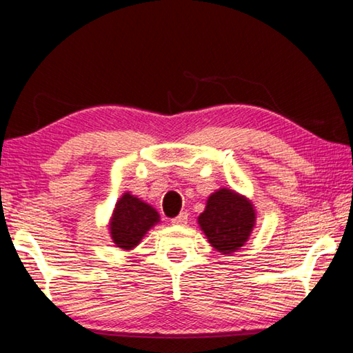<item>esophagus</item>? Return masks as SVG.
<instances>
[{
	"label": "esophagus",
	"mask_w": 353,
	"mask_h": 353,
	"mask_svg": "<svg viewBox=\"0 0 353 353\" xmlns=\"http://www.w3.org/2000/svg\"><path fill=\"white\" fill-rule=\"evenodd\" d=\"M171 223L174 226H185L188 223V214L187 212H181V214H179L176 218H172Z\"/></svg>",
	"instance_id": "34e87169"
}]
</instances>
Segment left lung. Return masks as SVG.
I'll list each match as a JSON object with an SVG mask.
<instances>
[{"label": "left lung", "instance_id": "1", "mask_svg": "<svg viewBox=\"0 0 353 353\" xmlns=\"http://www.w3.org/2000/svg\"><path fill=\"white\" fill-rule=\"evenodd\" d=\"M198 225L209 243L220 254L236 253L253 232L256 209L251 199L232 188H218L207 198Z\"/></svg>", "mask_w": 353, "mask_h": 353}]
</instances>
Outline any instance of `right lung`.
<instances>
[{"mask_svg": "<svg viewBox=\"0 0 353 353\" xmlns=\"http://www.w3.org/2000/svg\"><path fill=\"white\" fill-rule=\"evenodd\" d=\"M159 223L160 215L152 205L125 192L116 201L110 216V237L117 248L130 251L137 248L143 237Z\"/></svg>", "mask_w": 353, "mask_h": 353, "instance_id": "obj_1", "label": "right lung"}]
</instances>
